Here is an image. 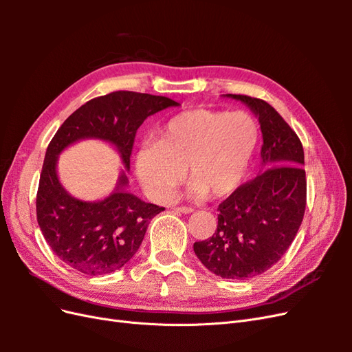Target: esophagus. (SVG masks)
Returning a JSON list of instances; mask_svg holds the SVG:
<instances>
[{
    "mask_svg": "<svg viewBox=\"0 0 352 352\" xmlns=\"http://www.w3.org/2000/svg\"><path fill=\"white\" fill-rule=\"evenodd\" d=\"M175 210L179 212H184V214H190V212H194V208H190V207H177Z\"/></svg>",
    "mask_w": 352,
    "mask_h": 352,
    "instance_id": "1",
    "label": "esophagus"
}]
</instances>
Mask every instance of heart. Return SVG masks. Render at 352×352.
Segmentation results:
<instances>
[{
    "mask_svg": "<svg viewBox=\"0 0 352 352\" xmlns=\"http://www.w3.org/2000/svg\"><path fill=\"white\" fill-rule=\"evenodd\" d=\"M258 136V123L247 111L188 110L164 124L155 144L138 150L136 173L155 201L170 199L186 167L192 179L188 197H226L247 175Z\"/></svg>",
    "mask_w": 352,
    "mask_h": 352,
    "instance_id": "obj_1",
    "label": "heart"
}]
</instances>
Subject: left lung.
<instances>
[{
  "label": "left lung",
  "mask_w": 352,
  "mask_h": 352,
  "mask_svg": "<svg viewBox=\"0 0 352 352\" xmlns=\"http://www.w3.org/2000/svg\"><path fill=\"white\" fill-rule=\"evenodd\" d=\"M241 101L258 119L263 135L260 173L219 206L217 230L195 242L206 267L223 279L255 278L289 248L305 211L307 180L300 138L269 102L247 95Z\"/></svg>",
  "instance_id": "1"
}]
</instances>
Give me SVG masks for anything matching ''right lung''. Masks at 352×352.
<instances>
[{
  "instance_id": "add662e5",
  "label": "right lung",
  "mask_w": 352,
  "mask_h": 352,
  "mask_svg": "<svg viewBox=\"0 0 352 352\" xmlns=\"http://www.w3.org/2000/svg\"><path fill=\"white\" fill-rule=\"evenodd\" d=\"M177 105L150 94L111 92L83 104L52 138L39 177L36 217L51 250L72 269L88 276L113 273L129 263L141 247L151 219L164 208L127 190L135 135L146 117ZM83 139L111 144L124 164L115 189L97 201L70 196L56 173L59 154Z\"/></svg>"
}]
</instances>
